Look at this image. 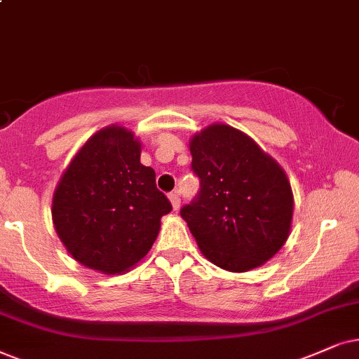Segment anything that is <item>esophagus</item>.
Instances as JSON below:
<instances>
[{"mask_svg":"<svg viewBox=\"0 0 359 359\" xmlns=\"http://www.w3.org/2000/svg\"><path fill=\"white\" fill-rule=\"evenodd\" d=\"M169 201H170L172 208H174V210H177V208L180 207V197H179V195H177L175 192L169 194Z\"/></svg>","mask_w":359,"mask_h":359,"instance_id":"34e87169","label":"esophagus"}]
</instances>
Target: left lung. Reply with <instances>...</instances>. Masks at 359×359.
Here are the masks:
<instances>
[{
	"mask_svg": "<svg viewBox=\"0 0 359 359\" xmlns=\"http://www.w3.org/2000/svg\"><path fill=\"white\" fill-rule=\"evenodd\" d=\"M189 149L201 194L180 215L203 257L238 273L269 262L292 230L285 170L250 135L222 122L195 133Z\"/></svg>",
	"mask_w": 359,
	"mask_h": 359,
	"instance_id": "1",
	"label": "left lung"
}]
</instances>
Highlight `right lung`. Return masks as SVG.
Listing matches in <instances>:
<instances>
[{"mask_svg":"<svg viewBox=\"0 0 359 359\" xmlns=\"http://www.w3.org/2000/svg\"><path fill=\"white\" fill-rule=\"evenodd\" d=\"M140 147L133 130L104 127L86 140L54 189L59 240L76 262L104 275L137 265L172 210L156 172L140 164Z\"/></svg>","mask_w":359,"mask_h":359,"instance_id":"add662e5","label":"right lung"}]
</instances>
